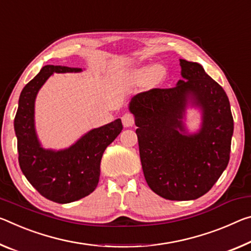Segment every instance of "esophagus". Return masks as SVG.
<instances>
[{"mask_svg":"<svg viewBox=\"0 0 251 251\" xmlns=\"http://www.w3.org/2000/svg\"><path fill=\"white\" fill-rule=\"evenodd\" d=\"M122 122H123V125H124V127H132L135 123V118L132 114L126 113L123 115Z\"/></svg>","mask_w":251,"mask_h":251,"instance_id":"obj_1","label":"esophagus"}]
</instances>
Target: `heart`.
I'll return each mask as SVG.
<instances>
[{"mask_svg": "<svg viewBox=\"0 0 251 251\" xmlns=\"http://www.w3.org/2000/svg\"><path fill=\"white\" fill-rule=\"evenodd\" d=\"M168 71L161 63H155L149 69H140L136 73L138 79H145L150 85H158L166 78Z\"/></svg>", "mask_w": 251, "mask_h": 251, "instance_id": "1", "label": "heart"}]
</instances>
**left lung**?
Listing matches in <instances>:
<instances>
[{
    "label": "left lung",
    "mask_w": 251,
    "mask_h": 251,
    "mask_svg": "<svg viewBox=\"0 0 251 251\" xmlns=\"http://www.w3.org/2000/svg\"><path fill=\"white\" fill-rule=\"evenodd\" d=\"M182 79L174 88L134 96L140 156L151 190L168 200H196L224 173L230 158L233 118L224 88L200 63L180 59ZM201 111L198 132L185 127L186 108Z\"/></svg>",
    "instance_id": "8db88e82"
}]
</instances>
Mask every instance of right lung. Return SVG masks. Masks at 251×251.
Wrapping results in <instances>:
<instances>
[{
	"label": "right lung",
	"instance_id": "right-lung-1",
	"mask_svg": "<svg viewBox=\"0 0 251 251\" xmlns=\"http://www.w3.org/2000/svg\"><path fill=\"white\" fill-rule=\"evenodd\" d=\"M81 71V68L65 66L42 67L22 89L14 118L20 168L41 196L57 203L80 200L97 188L102 154L123 129L122 121L118 118L90 129L67 149L55 151L41 145L34 122V105L39 90L54 73Z\"/></svg>",
	"mask_w": 251,
	"mask_h": 251
}]
</instances>
